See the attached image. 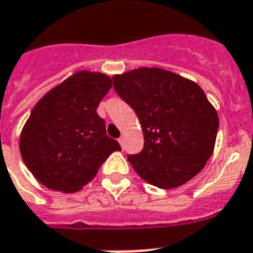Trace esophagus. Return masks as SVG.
<instances>
[{
  "instance_id": "34e87169",
  "label": "esophagus",
  "mask_w": 253,
  "mask_h": 253,
  "mask_svg": "<svg viewBox=\"0 0 253 253\" xmlns=\"http://www.w3.org/2000/svg\"><path fill=\"white\" fill-rule=\"evenodd\" d=\"M124 142H125V138H124V137H120V138H119V143H120L121 147H123V149H124Z\"/></svg>"
}]
</instances>
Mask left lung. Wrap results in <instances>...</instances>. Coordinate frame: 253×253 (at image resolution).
<instances>
[{"instance_id":"8db88e82","label":"left lung","mask_w":253,"mask_h":253,"mask_svg":"<svg viewBox=\"0 0 253 253\" xmlns=\"http://www.w3.org/2000/svg\"><path fill=\"white\" fill-rule=\"evenodd\" d=\"M114 88L138 117L141 153L128 161L139 176L162 189L180 187L211 157L218 114L199 84L159 68H139L112 77Z\"/></svg>"}]
</instances>
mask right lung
Here are the masks:
<instances>
[{
    "label": "right lung",
    "mask_w": 253,
    "mask_h": 253,
    "mask_svg": "<svg viewBox=\"0 0 253 253\" xmlns=\"http://www.w3.org/2000/svg\"><path fill=\"white\" fill-rule=\"evenodd\" d=\"M111 87L106 74L81 70L36 103L19 139L22 159L36 180L73 193L94 179L114 151L121 150L96 114Z\"/></svg>",
    "instance_id": "1"
}]
</instances>
